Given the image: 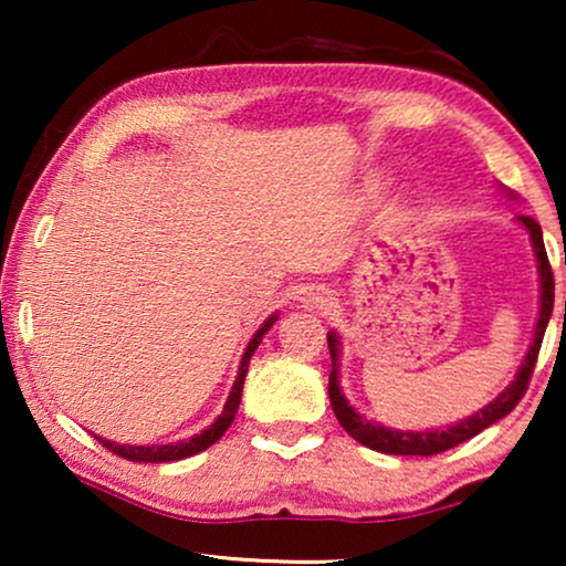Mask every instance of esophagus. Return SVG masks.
I'll return each mask as SVG.
<instances>
[{
    "instance_id": "esophagus-1",
    "label": "esophagus",
    "mask_w": 566,
    "mask_h": 566,
    "mask_svg": "<svg viewBox=\"0 0 566 566\" xmlns=\"http://www.w3.org/2000/svg\"><path fill=\"white\" fill-rule=\"evenodd\" d=\"M298 306L304 312H314V314H327L332 308V293L322 285H308L304 293L298 296Z\"/></svg>"
}]
</instances>
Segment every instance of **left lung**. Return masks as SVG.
Segmentation results:
<instances>
[{
	"instance_id": "left-lung-1",
	"label": "left lung",
	"mask_w": 566,
	"mask_h": 566,
	"mask_svg": "<svg viewBox=\"0 0 566 566\" xmlns=\"http://www.w3.org/2000/svg\"><path fill=\"white\" fill-rule=\"evenodd\" d=\"M505 192L507 198L513 200L517 198L515 192L510 190ZM517 223L528 231L533 254H536V262H538V319H536V327H533V343L528 347V353H525L523 363L517 366L515 378L490 401V405L479 409V412L436 430H397V428H386V424L376 420H366V415H360L358 409L345 399L343 386H339V350H343V343H339L337 332H327L329 355H332L329 401L339 424H343V428L350 432L358 443L389 455H436V453L448 451V448L463 443V440L479 436V432L502 420V417L510 415L517 407V401L523 399L525 389H528L533 366H536V358L541 350V339H544V332L548 327V319H552V308H554V273L546 258L544 234H541V227L531 219V216H517Z\"/></svg>"
}]
</instances>
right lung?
Here are the masks:
<instances>
[{"instance_id":"obj_1","label":"right lung","mask_w":566,"mask_h":566,"mask_svg":"<svg viewBox=\"0 0 566 566\" xmlns=\"http://www.w3.org/2000/svg\"><path fill=\"white\" fill-rule=\"evenodd\" d=\"M275 322H277V314H270L268 319L260 324V329L254 332L250 343H247L244 355H242V363H239V370H237V378H234V386H231L227 405H223V412L216 417V420L208 424L203 432H198V436H192V438L177 440V443H165V446H120V443H115V440H105V438H99V436H95V438L107 448V451L118 453L120 459L138 461V463L180 461V459H188V455H196L200 451H206V448H211L216 440H219L223 432L231 428V422H234L239 401H242L244 376H247V370H250V358L254 355V350H258V347H260L262 337H265V332L273 327Z\"/></svg>"}]
</instances>
